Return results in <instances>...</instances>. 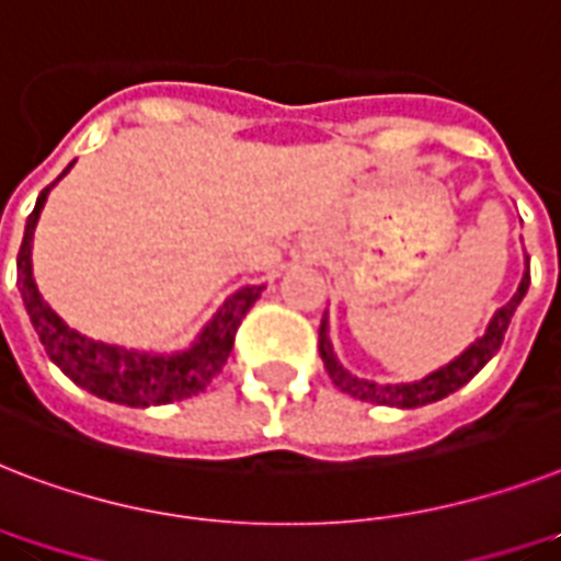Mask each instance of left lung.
<instances>
[{"label": "left lung", "instance_id": "1", "mask_svg": "<svg viewBox=\"0 0 561 561\" xmlns=\"http://www.w3.org/2000/svg\"><path fill=\"white\" fill-rule=\"evenodd\" d=\"M527 288H530V259H525V276L518 282V290L513 294L507 305H502L499 311L493 313V320L486 325V331L478 336L470 348H463L455 359H449L446 366H440L438 371L421 377V380H412V383H375V380H366V377L352 375L348 368H343V363L336 359L334 345H331V336H328V311L322 317L320 325V357L325 363L328 377L334 380V386L345 394H352L357 400H366V403H375V407H398V409H417L426 407V403H435V400H444L446 394H453L461 386H467L472 377L481 371V368L490 363V359L499 354L504 343V334H507V325L513 320V313L525 299Z\"/></svg>", "mask_w": 561, "mask_h": 561}]
</instances>
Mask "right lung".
I'll use <instances>...</instances> for the list:
<instances>
[{
  "mask_svg": "<svg viewBox=\"0 0 561 561\" xmlns=\"http://www.w3.org/2000/svg\"><path fill=\"white\" fill-rule=\"evenodd\" d=\"M75 163H68V170ZM68 170L62 175H68ZM57 181L51 186H57ZM51 186H45L39 193L34 213L25 221V236H22L20 256H16V285H20L31 325H34L36 336H39V343H43L54 366L68 380H75L80 389L91 391L108 403L135 409L163 407V403L193 398V394L207 389L213 377L225 368L227 357L233 352L236 331H239L244 313L262 296L265 285H244V288L227 296L225 305L213 313V320L202 328V334L195 336L193 345H186L181 352H138V348H123V345L103 343V340H91V336L66 325V320L45 302L34 282L31 248H34L36 221H39L45 202H48Z\"/></svg>",
  "mask_w": 561,
  "mask_h": 561,
  "instance_id": "add662e5",
  "label": "right lung"
}]
</instances>
